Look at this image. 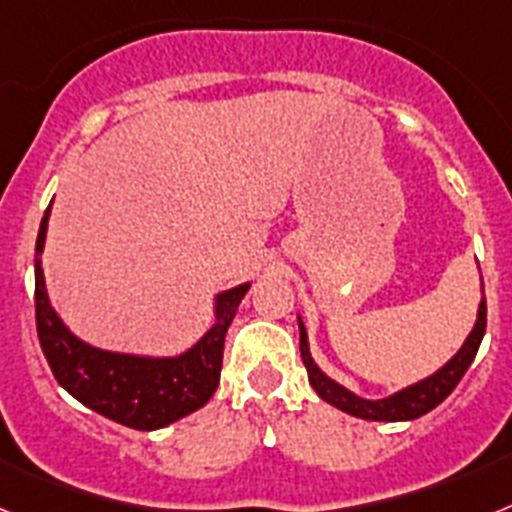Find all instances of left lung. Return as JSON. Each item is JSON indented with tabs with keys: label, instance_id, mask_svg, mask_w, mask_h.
<instances>
[{
	"label": "left lung",
	"instance_id": "left-lung-1",
	"mask_svg": "<svg viewBox=\"0 0 512 512\" xmlns=\"http://www.w3.org/2000/svg\"><path fill=\"white\" fill-rule=\"evenodd\" d=\"M485 292V287H482ZM300 320V318H297ZM485 328H487V305L485 297L479 302L477 310V323H474L472 333L467 336L464 346L456 351V356H451L446 364L433 372L431 377L420 379V382L410 384L405 390L395 392L390 397H382V400H366V397L354 395L351 390H346L343 384L333 382L328 374H323L315 361L310 356V343H307V330L300 320V354H302V364L307 369V379H310L312 390L318 392L325 402H330L333 408L343 410V413L354 415V418H364V420H384V423H397V420H415L420 415L431 413L436 405H441L446 397L454 392L456 384L461 382V377L467 374L469 364L474 361L479 351V343L485 338Z\"/></svg>",
	"mask_w": 512,
	"mask_h": 512
}]
</instances>
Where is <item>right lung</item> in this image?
Returning <instances> with one entry per match:
<instances>
[{
    "label": "right lung",
    "mask_w": 512,
    "mask_h": 512,
    "mask_svg": "<svg viewBox=\"0 0 512 512\" xmlns=\"http://www.w3.org/2000/svg\"><path fill=\"white\" fill-rule=\"evenodd\" d=\"M48 217L51 207L40 220L35 243V323L40 348L58 384L89 410L135 431H156L200 410L217 390L225 333L251 282L215 297V323L184 354L156 359L104 351L76 338L48 300L40 266Z\"/></svg>",
    "instance_id": "add662e5"
}]
</instances>
